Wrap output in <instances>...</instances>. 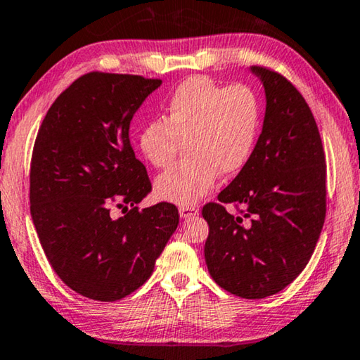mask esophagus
I'll list each match as a JSON object with an SVG mask.
<instances>
[{
  "label": "esophagus",
  "instance_id": "34e87169",
  "mask_svg": "<svg viewBox=\"0 0 360 360\" xmlns=\"http://www.w3.org/2000/svg\"><path fill=\"white\" fill-rule=\"evenodd\" d=\"M179 212H180V217L190 219V217H195V215H198V207H195V206H180Z\"/></svg>",
  "mask_w": 360,
  "mask_h": 360
}]
</instances>
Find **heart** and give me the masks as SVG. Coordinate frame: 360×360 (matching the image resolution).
Here are the masks:
<instances>
[{
  "mask_svg": "<svg viewBox=\"0 0 360 360\" xmlns=\"http://www.w3.org/2000/svg\"><path fill=\"white\" fill-rule=\"evenodd\" d=\"M261 106L250 86H224L207 77L185 80L170 96L162 117L138 131V148L153 167L174 162L181 143L185 159L158 176L159 199L191 206L207 195L219 174L245 167L256 146Z\"/></svg>",
  "mask_w": 360,
  "mask_h": 360,
  "instance_id": "obj_1",
  "label": "heart"
}]
</instances>
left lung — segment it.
<instances>
[{
  "label": "left lung",
  "mask_w": 360,
  "mask_h": 360,
  "mask_svg": "<svg viewBox=\"0 0 360 360\" xmlns=\"http://www.w3.org/2000/svg\"><path fill=\"white\" fill-rule=\"evenodd\" d=\"M267 106L251 159L217 202L202 207L209 225L207 270L220 288L261 300L286 288L306 267L327 212V164L319 127L297 88L254 65ZM225 203H233L238 215Z\"/></svg>",
  "instance_id": "8db88e82"
}]
</instances>
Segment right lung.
Segmentation results:
<instances>
[{
  "label": "right lung",
  "instance_id": "add662e5",
  "mask_svg": "<svg viewBox=\"0 0 360 360\" xmlns=\"http://www.w3.org/2000/svg\"><path fill=\"white\" fill-rule=\"evenodd\" d=\"M161 82L88 72L51 104L33 145L37 235L59 278L90 300L119 301L140 288L179 225L172 202L136 206L153 186L130 122Z\"/></svg>",
  "mask_w": 360,
  "mask_h": 360
}]
</instances>
